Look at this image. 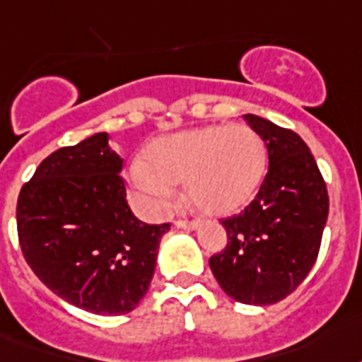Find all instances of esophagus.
I'll list each match as a JSON object with an SVG mask.
<instances>
[{"mask_svg":"<svg viewBox=\"0 0 362 362\" xmlns=\"http://www.w3.org/2000/svg\"><path fill=\"white\" fill-rule=\"evenodd\" d=\"M173 226L179 229H197L200 226L199 220H175Z\"/></svg>","mask_w":362,"mask_h":362,"instance_id":"esophagus-1","label":"esophagus"}]
</instances>
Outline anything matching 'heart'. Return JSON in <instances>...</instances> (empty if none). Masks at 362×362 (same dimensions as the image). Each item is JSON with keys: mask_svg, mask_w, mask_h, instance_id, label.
I'll use <instances>...</instances> for the list:
<instances>
[{"mask_svg": "<svg viewBox=\"0 0 362 362\" xmlns=\"http://www.w3.org/2000/svg\"><path fill=\"white\" fill-rule=\"evenodd\" d=\"M268 152L262 136L247 125H208L156 139L146 162L131 168L133 200L148 214L173 206L175 183L208 214L243 208L262 183Z\"/></svg>", "mask_w": 362, "mask_h": 362, "instance_id": "heart-1", "label": "heart"}]
</instances>
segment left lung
Listing matches in <instances>:
<instances>
[{"instance_id":"1","label":"left lung","mask_w":362,"mask_h":362,"mask_svg":"<svg viewBox=\"0 0 362 362\" xmlns=\"http://www.w3.org/2000/svg\"><path fill=\"white\" fill-rule=\"evenodd\" d=\"M245 121L268 148V173L249 206L221 220L228 245L210 270L231 299L264 307L286 299L315 266L329 200L299 134L252 113Z\"/></svg>"}]
</instances>
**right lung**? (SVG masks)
Wrapping results in <instances>:
<instances>
[{
  "label": "right lung",
  "instance_id": "1",
  "mask_svg": "<svg viewBox=\"0 0 362 362\" xmlns=\"http://www.w3.org/2000/svg\"><path fill=\"white\" fill-rule=\"evenodd\" d=\"M96 133L55 150L17 200L21 250L42 284L92 315L131 313L154 276L170 223L150 226L127 204L123 160Z\"/></svg>",
  "mask_w": 362,
  "mask_h": 362
}]
</instances>
